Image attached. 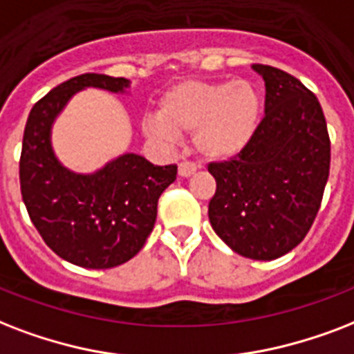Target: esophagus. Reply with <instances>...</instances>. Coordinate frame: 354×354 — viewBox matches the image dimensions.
<instances>
[{
    "label": "esophagus",
    "instance_id": "obj_1",
    "mask_svg": "<svg viewBox=\"0 0 354 354\" xmlns=\"http://www.w3.org/2000/svg\"><path fill=\"white\" fill-rule=\"evenodd\" d=\"M197 171V166L192 162H180L179 164V175L180 177H190Z\"/></svg>",
    "mask_w": 354,
    "mask_h": 354
}]
</instances>
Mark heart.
Returning a JSON list of instances; mask_svg holds the SVG:
<instances>
[{
  "mask_svg": "<svg viewBox=\"0 0 354 354\" xmlns=\"http://www.w3.org/2000/svg\"><path fill=\"white\" fill-rule=\"evenodd\" d=\"M262 120V95L249 81L188 79L166 90L157 118H147L149 138L174 140L192 134L194 147L205 160L223 162L238 157L253 142Z\"/></svg>",
  "mask_w": 354,
  "mask_h": 354,
  "instance_id": "heart-1",
  "label": "heart"
}]
</instances>
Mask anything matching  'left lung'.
<instances>
[{"label": "left lung", "mask_w": 354, "mask_h": 354, "mask_svg": "<svg viewBox=\"0 0 354 354\" xmlns=\"http://www.w3.org/2000/svg\"><path fill=\"white\" fill-rule=\"evenodd\" d=\"M266 83V109L248 149L208 164L216 194L208 203L214 232L253 260H273L299 245L322 205L330 140L322 105L294 75L253 64Z\"/></svg>", "instance_id": "left-lung-1"}]
</instances>
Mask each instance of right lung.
Instances as JSON below:
<instances>
[{"label":"right lung","instance_id":"obj_1","mask_svg":"<svg viewBox=\"0 0 354 354\" xmlns=\"http://www.w3.org/2000/svg\"><path fill=\"white\" fill-rule=\"evenodd\" d=\"M131 81L83 73L55 86L27 118L20 157L21 197L44 242L81 268L106 270L144 248L157 220L158 197L177 166H155L125 153L94 174H75L55 157L51 127L66 103L84 88L123 94Z\"/></svg>","mask_w":354,"mask_h":354}]
</instances>
